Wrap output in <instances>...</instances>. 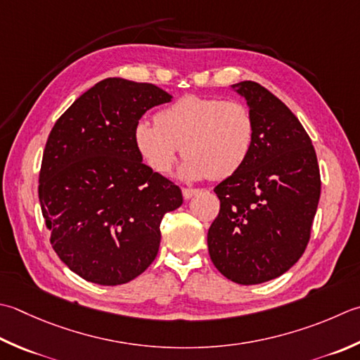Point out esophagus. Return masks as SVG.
Instances as JSON below:
<instances>
[{"mask_svg":"<svg viewBox=\"0 0 360 360\" xmlns=\"http://www.w3.org/2000/svg\"><path fill=\"white\" fill-rule=\"evenodd\" d=\"M198 192H200V190H196V188H188V187L182 188V195H184L186 200H190V198H192V196H195Z\"/></svg>","mask_w":360,"mask_h":360,"instance_id":"1","label":"esophagus"}]
</instances>
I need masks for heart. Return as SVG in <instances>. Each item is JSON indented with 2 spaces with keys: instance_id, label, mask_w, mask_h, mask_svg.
<instances>
[{
  "instance_id": "1",
  "label": "heart",
  "mask_w": 360,
  "mask_h": 360,
  "mask_svg": "<svg viewBox=\"0 0 360 360\" xmlns=\"http://www.w3.org/2000/svg\"><path fill=\"white\" fill-rule=\"evenodd\" d=\"M256 139L251 110L240 101L184 95L160 109L156 123L139 120L134 145L153 172H172L178 154L186 179H224L250 159Z\"/></svg>"
}]
</instances>
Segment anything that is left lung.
I'll list each match as a JSON object with an SVG mask.
<instances>
[{
    "label": "left lung",
    "instance_id": "1",
    "mask_svg": "<svg viewBox=\"0 0 360 360\" xmlns=\"http://www.w3.org/2000/svg\"><path fill=\"white\" fill-rule=\"evenodd\" d=\"M232 87L255 118V148L240 170L214 188L220 212L207 246L223 276L252 285L281 276L302 256L321 179L312 140L293 112L255 81Z\"/></svg>",
    "mask_w": 360,
    "mask_h": 360
}]
</instances>
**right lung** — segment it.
<instances>
[{"label":"right lung","instance_id":"1","mask_svg":"<svg viewBox=\"0 0 360 360\" xmlns=\"http://www.w3.org/2000/svg\"><path fill=\"white\" fill-rule=\"evenodd\" d=\"M170 100L154 84L108 77L49 132L41 215L56 255L89 283L118 285L142 274L158 256L162 218L182 204L181 188L145 165L134 145L139 120Z\"/></svg>","mask_w":360,"mask_h":360}]
</instances>
